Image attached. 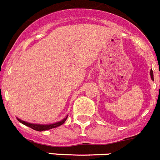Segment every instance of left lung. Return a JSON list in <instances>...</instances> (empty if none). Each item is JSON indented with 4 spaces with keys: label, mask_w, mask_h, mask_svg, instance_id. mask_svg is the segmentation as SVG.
Here are the masks:
<instances>
[{
    "label": "left lung",
    "mask_w": 160,
    "mask_h": 160,
    "mask_svg": "<svg viewBox=\"0 0 160 160\" xmlns=\"http://www.w3.org/2000/svg\"><path fill=\"white\" fill-rule=\"evenodd\" d=\"M150 77H151V80H153V72H152V70H150Z\"/></svg>",
    "instance_id": "obj_1"
}]
</instances>
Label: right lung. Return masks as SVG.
I'll return each mask as SVG.
<instances>
[{"label": "right lung", "mask_w": 160, "mask_h": 160, "mask_svg": "<svg viewBox=\"0 0 160 160\" xmlns=\"http://www.w3.org/2000/svg\"><path fill=\"white\" fill-rule=\"evenodd\" d=\"M68 115H67V116L64 118H63L61 121H59V122H54V123H52V124H33V123L26 122H24V121L21 120V119H20V118H17V119L20 123H22V124H24V125L27 126V127L31 128L32 129L35 130V131H47V130L52 129V128H54L59 127V126H61V124H63L64 122H65V121L67 120V118H68Z\"/></svg>", "instance_id": "add662e5"}]
</instances>
